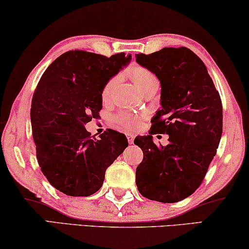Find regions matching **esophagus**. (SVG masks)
Masks as SVG:
<instances>
[{
    "label": "esophagus",
    "instance_id": "1",
    "mask_svg": "<svg viewBox=\"0 0 249 249\" xmlns=\"http://www.w3.org/2000/svg\"><path fill=\"white\" fill-rule=\"evenodd\" d=\"M127 138H128V142H129V144H132V142H134L135 136L132 135V134H127Z\"/></svg>",
    "mask_w": 249,
    "mask_h": 249
}]
</instances>
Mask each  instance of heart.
I'll return each instance as SVG.
<instances>
[{
    "label": "heart",
    "instance_id": "b5f03b06",
    "mask_svg": "<svg viewBox=\"0 0 249 249\" xmlns=\"http://www.w3.org/2000/svg\"><path fill=\"white\" fill-rule=\"evenodd\" d=\"M129 76L131 77V79L136 85V87L139 88L141 90L144 89L145 87H147L148 85L158 81V78L155 77V74L153 73L152 71H149L144 67H139V66L132 67L131 69L129 70ZM117 83H118L117 77L112 78V79L108 80L107 83L105 84V86L103 87V90H102V97L107 98L110 96ZM115 120H117L118 124H120L122 128L127 129V130H135L139 124V118L130 114H119L118 117L115 118Z\"/></svg>",
    "mask_w": 249,
    "mask_h": 249
}]
</instances>
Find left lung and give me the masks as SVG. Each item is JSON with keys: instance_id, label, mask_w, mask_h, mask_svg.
<instances>
[{"instance_id": "1", "label": "left lung", "mask_w": 249, "mask_h": 249, "mask_svg": "<svg viewBox=\"0 0 249 249\" xmlns=\"http://www.w3.org/2000/svg\"><path fill=\"white\" fill-rule=\"evenodd\" d=\"M136 61L158 77L161 110L147 136L135 144L144 153L136 169V185L146 198L176 203L202 183L222 135V103L205 64L187 47H164L136 54ZM169 135V144L156 146L152 135Z\"/></svg>"}]
</instances>
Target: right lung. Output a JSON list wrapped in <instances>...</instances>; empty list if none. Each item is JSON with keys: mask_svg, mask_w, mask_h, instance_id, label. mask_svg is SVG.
I'll list each match as a JSON object with an SVG mask.
<instances>
[{"mask_svg": "<svg viewBox=\"0 0 249 249\" xmlns=\"http://www.w3.org/2000/svg\"><path fill=\"white\" fill-rule=\"evenodd\" d=\"M130 61V54L69 51L37 85L30 108L37 161L51 185L68 196L96 193L107 169L128 146L120 132L108 129L96 139L85 124L98 117L105 84Z\"/></svg>", "mask_w": 249, "mask_h": 249, "instance_id": "1", "label": "right lung"}]
</instances>
